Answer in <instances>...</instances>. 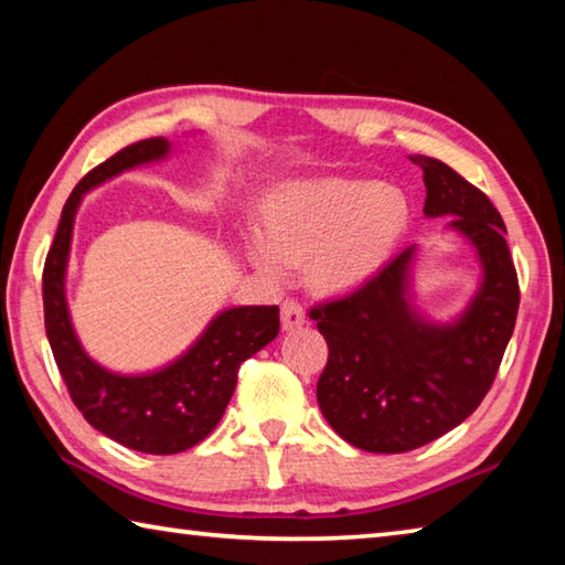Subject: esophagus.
Segmentation results:
<instances>
[{
    "instance_id": "1",
    "label": "esophagus",
    "mask_w": 565,
    "mask_h": 565,
    "mask_svg": "<svg viewBox=\"0 0 565 565\" xmlns=\"http://www.w3.org/2000/svg\"><path fill=\"white\" fill-rule=\"evenodd\" d=\"M282 330H298L305 324V310L298 300H282Z\"/></svg>"
}]
</instances>
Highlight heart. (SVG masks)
Wrapping results in <instances>:
<instances>
[{"instance_id": "1", "label": "heart", "mask_w": 565, "mask_h": 565, "mask_svg": "<svg viewBox=\"0 0 565 565\" xmlns=\"http://www.w3.org/2000/svg\"><path fill=\"white\" fill-rule=\"evenodd\" d=\"M407 221V198L392 185L340 178L300 183L267 207L265 235H253L250 257L270 277L308 257L310 285L350 290L390 260Z\"/></svg>"}]
</instances>
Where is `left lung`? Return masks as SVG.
Instances as JSON below:
<instances>
[{"label": "left lung", "mask_w": 565, "mask_h": 565, "mask_svg": "<svg viewBox=\"0 0 565 565\" xmlns=\"http://www.w3.org/2000/svg\"><path fill=\"white\" fill-rule=\"evenodd\" d=\"M412 161L427 185L424 215H451V231L477 247L483 277L457 320L427 322L409 302L412 245L362 288L310 310L330 350L318 382L324 419L374 454L419 449L459 427L491 390L519 312V277L497 207L437 158Z\"/></svg>", "instance_id": "obj_1"}]
</instances>
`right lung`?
Here are the masks:
<instances>
[{
  "label": "right lung",
  "mask_w": 565,
  "mask_h": 565,
  "mask_svg": "<svg viewBox=\"0 0 565 565\" xmlns=\"http://www.w3.org/2000/svg\"><path fill=\"white\" fill-rule=\"evenodd\" d=\"M168 151L171 143L163 136L146 138L88 171L68 195L42 275L46 338L68 397L94 429L143 454H178L203 441L233 397L241 364L273 342L280 330L277 305L223 310L191 350L163 370L148 374H116L84 352L68 318L64 292L78 203L94 185L128 168L161 161Z\"/></svg>",
  "instance_id": "1"
}]
</instances>
